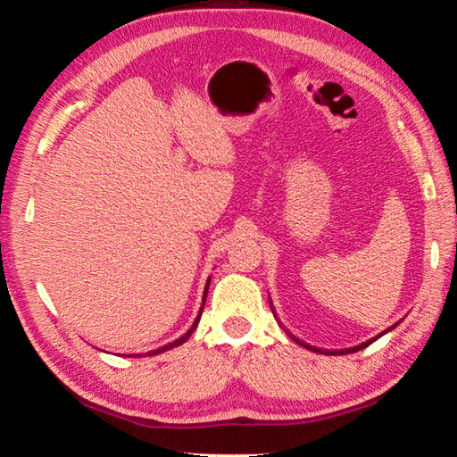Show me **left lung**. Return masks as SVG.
Masks as SVG:
<instances>
[{"instance_id": "obj_1", "label": "left lung", "mask_w": 457, "mask_h": 457, "mask_svg": "<svg viewBox=\"0 0 457 457\" xmlns=\"http://www.w3.org/2000/svg\"><path fill=\"white\" fill-rule=\"evenodd\" d=\"M391 328H395V324H393V327H391ZM391 328H389V330H391ZM385 332H386V330H385ZM385 332H383V335H385ZM290 337H292V335H290ZM378 337H381V335H378ZM292 338H294V340H296V343H298V345H303V346H306V349H308V351H314V353H316V351H319V353H322V354H346V353H354V351H361V349H365V346H369L370 343H373V340H377V338H373V340H367V343H362V345H359V346H353V349H345V351H332V353H330V351H320V349H314V346H308L306 343H303V340H298L296 337H292Z\"/></svg>"}]
</instances>
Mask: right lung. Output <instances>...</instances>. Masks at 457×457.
I'll list each match as a JSON object with an SVG mask.
<instances>
[{
    "mask_svg": "<svg viewBox=\"0 0 457 457\" xmlns=\"http://www.w3.org/2000/svg\"><path fill=\"white\" fill-rule=\"evenodd\" d=\"M207 288H210V280H207V286H205V292H204V306H205V296H207ZM201 312H204V308H201L199 311V314H197V319H195V322H193V327L185 332V335L181 337V338H177V340H173V343H169V345H165V346H161V349H157V351H151L149 354H159V353H163V351H169V349H173V346H179V345H183L185 340H187L189 337H191V332L195 330V327H197V322H199V319H201ZM130 357V354H129Z\"/></svg>",
    "mask_w": 457,
    "mask_h": 457,
    "instance_id": "1",
    "label": "right lung"
}]
</instances>
